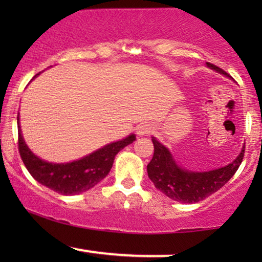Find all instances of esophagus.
<instances>
[{"label": "esophagus", "mask_w": 262, "mask_h": 262, "mask_svg": "<svg viewBox=\"0 0 262 262\" xmlns=\"http://www.w3.org/2000/svg\"><path fill=\"white\" fill-rule=\"evenodd\" d=\"M135 130H137V134L145 135L151 130V125H150L149 123H140V124L135 128Z\"/></svg>", "instance_id": "34e87169"}]
</instances>
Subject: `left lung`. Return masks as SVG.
Wrapping results in <instances>:
<instances>
[{
    "mask_svg": "<svg viewBox=\"0 0 262 262\" xmlns=\"http://www.w3.org/2000/svg\"><path fill=\"white\" fill-rule=\"evenodd\" d=\"M207 66L230 77L218 66L209 62H207ZM151 140L154 144V155L146 166L149 179L165 196L181 203L200 202L223 187L239 169L245 151L243 148L235 160L227 166L210 171H189L179 166L169 149L156 138L151 137Z\"/></svg>",
    "mask_w": 262,
    "mask_h": 262,
    "instance_id": "left-lung-1",
    "label": "left lung"
}]
</instances>
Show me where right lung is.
Masks as SVG:
<instances>
[{
  "instance_id": "right-lung-1",
  "label": "right lung",
  "mask_w": 262,
  "mask_h": 262,
  "mask_svg": "<svg viewBox=\"0 0 262 262\" xmlns=\"http://www.w3.org/2000/svg\"><path fill=\"white\" fill-rule=\"evenodd\" d=\"M17 123L18 149L27 170L39 183L64 196L82 193L101 182L112 169L116 155L135 140V135L130 134L124 139L107 144L103 148L96 150L79 160L65 164H54L41 160L33 154L22 137L19 117H17Z\"/></svg>"
}]
</instances>
